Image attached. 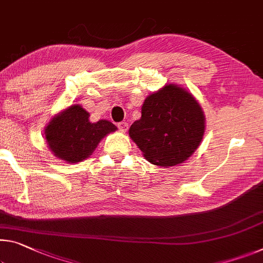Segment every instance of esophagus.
<instances>
[{"label": "esophagus", "mask_w": 263, "mask_h": 263, "mask_svg": "<svg viewBox=\"0 0 263 263\" xmlns=\"http://www.w3.org/2000/svg\"><path fill=\"white\" fill-rule=\"evenodd\" d=\"M117 126H118L119 131L123 132V133L126 132L128 130V124L126 122H120V123H118V125H117Z\"/></svg>", "instance_id": "1"}]
</instances>
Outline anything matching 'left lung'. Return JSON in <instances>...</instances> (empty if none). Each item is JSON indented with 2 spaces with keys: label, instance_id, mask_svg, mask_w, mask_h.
Wrapping results in <instances>:
<instances>
[{
  "label": "left lung",
  "instance_id": "obj_1",
  "mask_svg": "<svg viewBox=\"0 0 263 263\" xmlns=\"http://www.w3.org/2000/svg\"><path fill=\"white\" fill-rule=\"evenodd\" d=\"M203 111L185 87L166 84L148 95L128 135L151 164L170 167L186 161L205 133Z\"/></svg>",
  "mask_w": 263,
  "mask_h": 263
}]
</instances>
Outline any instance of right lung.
Returning <instances> with one entry per match:
<instances>
[{"mask_svg":"<svg viewBox=\"0 0 263 263\" xmlns=\"http://www.w3.org/2000/svg\"><path fill=\"white\" fill-rule=\"evenodd\" d=\"M89 117L79 104L52 117L44 128V138L53 156L68 164H77L93 153L104 137L117 130L109 120L91 123Z\"/></svg>","mask_w":263,"mask_h":263,"instance_id":"add662e5","label":"right lung"}]
</instances>
